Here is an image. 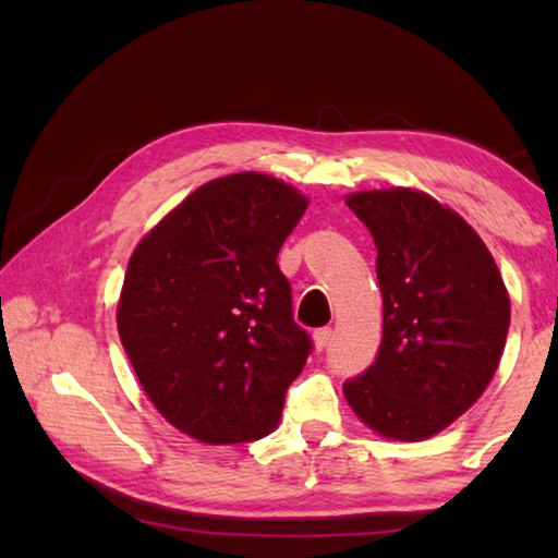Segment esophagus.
<instances>
[{"label": "esophagus", "mask_w": 558, "mask_h": 558, "mask_svg": "<svg viewBox=\"0 0 558 558\" xmlns=\"http://www.w3.org/2000/svg\"><path fill=\"white\" fill-rule=\"evenodd\" d=\"M329 339H332V327L315 329V347L317 349H325L329 344Z\"/></svg>", "instance_id": "esophagus-1"}]
</instances>
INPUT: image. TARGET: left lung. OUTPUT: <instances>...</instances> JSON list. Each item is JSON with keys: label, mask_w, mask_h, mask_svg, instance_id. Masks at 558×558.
Wrapping results in <instances>:
<instances>
[{"label": "left lung", "mask_w": 558, "mask_h": 558, "mask_svg": "<svg viewBox=\"0 0 558 558\" xmlns=\"http://www.w3.org/2000/svg\"><path fill=\"white\" fill-rule=\"evenodd\" d=\"M347 206L376 245L384 335L374 364L344 381V396L386 438H430L495 376L509 329L507 288L483 239L428 194L362 192Z\"/></svg>", "instance_id": "1"}]
</instances>
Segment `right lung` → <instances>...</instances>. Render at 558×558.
<instances>
[{"instance_id": "1", "label": "right lung", "mask_w": 558, "mask_h": 558, "mask_svg": "<svg viewBox=\"0 0 558 558\" xmlns=\"http://www.w3.org/2000/svg\"><path fill=\"white\" fill-rule=\"evenodd\" d=\"M307 199L241 172L196 189L132 253L120 342L165 418L202 442H248L278 426L313 339L292 317L278 251Z\"/></svg>"}]
</instances>
